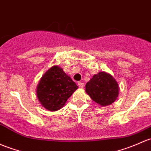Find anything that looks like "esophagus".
Here are the masks:
<instances>
[{
  "label": "esophagus",
  "mask_w": 151,
  "mask_h": 151,
  "mask_svg": "<svg viewBox=\"0 0 151 151\" xmlns=\"http://www.w3.org/2000/svg\"><path fill=\"white\" fill-rule=\"evenodd\" d=\"M78 86L80 87V88H83L84 86H85V84H84L83 82H78Z\"/></svg>",
  "instance_id": "1"
}]
</instances>
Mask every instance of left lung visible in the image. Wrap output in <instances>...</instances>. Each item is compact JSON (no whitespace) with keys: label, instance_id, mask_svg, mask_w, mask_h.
Masks as SVG:
<instances>
[{"label":"left lung","instance_id":"1","mask_svg":"<svg viewBox=\"0 0 151 151\" xmlns=\"http://www.w3.org/2000/svg\"><path fill=\"white\" fill-rule=\"evenodd\" d=\"M118 83L111 74L101 71L85 85V92L93 101L102 106L113 104L119 96Z\"/></svg>","mask_w":151,"mask_h":151}]
</instances>
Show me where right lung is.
Returning <instances> with one entry per match:
<instances>
[{"instance_id":"obj_1","label":"right lung","mask_w":151,"mask_h":151,"mask_svg":"<svg viewBox=\"0 0 151 151\" xmlns=\"http://www.w3.org/2000/svg\"><path fill=\"white\" fill-rule=\"evenodd\" d=\"M78 88L62 68L52 66L44 74L37 87V96L40 103L50 111L59 110L68 98Z\"/></svg>"}]
</instances>
